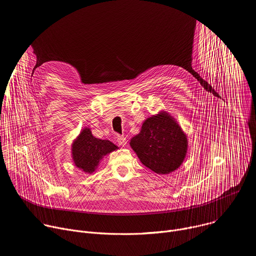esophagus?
<instances>
[{
	"label": "esophagus",
	"instance_id": "obj_1",
	"mask_svg": "<svg viewBox=\"0 0 256 256\" xmlns=\"http://www.w3.org/2000/svg\"><path fill=\"white\" fill-rule=\"evenodd\" d=\"M118 144L120 146H122V147H124V146L126 144V136H118Z\"/></svg>",
	"mask_w": 256,
	"mask_h": 256
}]
</instances>
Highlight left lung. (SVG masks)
<instances>
[{
	"label": "left lung",
	"instance_id": "obj_1",
	"mask_svg": "<svg viewBox=\"0 0 256 256\" xmlns=\"http://www.w3.org/2000/svg\"><path fill=\"white\" fill-rule=\"evenodd\" d=\"M130 144L146 167L158 174H169L184 162L188 142L177 122L161 112L144 122Z\"/></svg>",
	"mask_w": 256,
	"mask_h": 256
}]
</instances>
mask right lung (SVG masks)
Here are the masks:
<instances>
[{
    "instance_id": "add662e5",
    "label": "right lung",
    "mask_w": 256,
    "mask_h": 256,
    "mask_svg": "<svg viewBox=\"0 0 256 256\" xmlns=\"http://www.w3.org/2000/svg\"><path fill=\"white\" fill-rule=\"evenodd\" d=\"M118 149V146L108 140L95 138L91 130L85 128L72 144V157L76 167L85 173H93L101 159Z\"/></svg>"
}]
</instances>
